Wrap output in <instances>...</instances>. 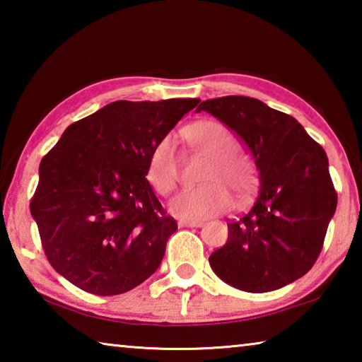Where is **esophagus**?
I'll use <instances>...</instances> for the list:
<instances>
[{
	"mask_svg": "<svg viewBox=\"0 0 362 362\" xmlns=\"http://www.w3.org/2000/svg\"><path fill=\"white\" fill-rule=\"evenodd\" d=\"M203 220H180L179 222V225L180 226H196V228H198V226H203Z\"/></svg>",
	"mask_w": 362,
	"mask_h": 362,
	"instance_id": "esophagus-1",
	"label": "esophagus"
}]
</instances>
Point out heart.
Wrapping results in <instances>:
<instances>
[{
	"label": "heart",
	"mask_w": 362,
	"mask_h": 362,
	"mask_svg": "<svg viewBox=\"0 0 362 362\" xmlns=\"http://www.w3.org/2000/svg\"><path fill=\"white\" fill-rule=\"evenodd\" d=\"M183 139L194 150L207 155L198 188L183 189L170 201L169 211L183 220H199L217 216L231 204L230 193L243 199L250 193L255 183V173L249 158L235 150L236 140L228 127L217 121H198L182 132ZM146 179L156 193L168 196L174 192L179 180V156L170 137L155 144L148 163Z\"/></svg>",
	"instance_id": "b5f03b06"
}]
</instances>
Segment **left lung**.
I'll list each match as a JSON object with an SVG mask.
<instances>
[{
  "instance_id": "1",
  "label": "left lung",
  "mask_w": 362,
  "mask_h": 362,
  "mask_svg": "<svg viewBox=\"0 0 362 362\" xmlns=\"http://www.w3.org/2000/svg\"><path fill=\"white\" fill-rule=\"evenodd\" d=\"M252 151L260 187L254 204L228 223V240L209 257L220 279L246 292H269L302 278L321 254L337 192L327 155L302 124L244 95L201 102Z\"/></svg>"
}]
</instances>
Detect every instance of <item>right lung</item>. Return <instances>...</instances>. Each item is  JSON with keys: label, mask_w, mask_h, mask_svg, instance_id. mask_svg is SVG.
<instances>
[{"label": "right lung", "mask_w": 362, "mask_h": 362, "mask_svg": "<svg viewBox=\"0 0 362 362\" xmlns=\"http://www.w3.org/2000/svg\"><path fill=\"white\" fill-rule=\"evenodd\" d=\"M198 103H108L66 127L41 159L30 212L49 263L71 284L118 296L156 272L177 222L153 193L146 163Z\"/></svg>", "instance_id": "add662e5"}]
</instances>
